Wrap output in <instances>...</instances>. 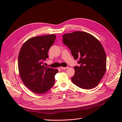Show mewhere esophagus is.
<instances>
[{
    "label": "esophagus",
    "mask_w": 122,
    "mask_h": 122,
    "mask_svg": "<svg viewBox=\"0 0 122 122\" xmlns=\"http://www.w3.org/2000/svg\"><path fill=\"white\" fill-rule=\"evenodd\" d=\"M61 69H62V70H66L68 69V67H61Z\"/></svg>",
    "instance_id": "34e87169"
}]
</instances>
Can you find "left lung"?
<instances>
[{
	"mask_svg": "<svg viewBox=\"0 0 122 122\" xmlns=\"http://www.w3.org/2000/svg\"><path fill=\"white\" fill-rule=\"evenodd\" d=\"M62 38L74 58H79L72 82L83 89L97 86L106 70V54L101 43L92 35L80 31L64 34Z\"/></svg>",
	"mask_w": 122,
	"mask_h": 122,
	"instance_id": "8db88e82",
	"label": "left lung"
}]
</instances>
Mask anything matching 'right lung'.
Returning <instances> with one entry per match:
<instances>
[{
  "label": "right lung",
  "mask_w": 122,
  "mask_h": 122,
  "mask_svg": "<svg viewBox=\"0 0 122 122\" xmlns=\"http://www.w3.org/2000/svg\"><path fill=\"white\" fill-rule=\"evenodd\" d=\"M56 39L55 35L37 36L27 40L18 56V69L25 86L32 92L43 94L52 87L57 69L46 68L43 61Z\"/></svg>",
  "instance_id": "add662e5"
}]
</instances>
